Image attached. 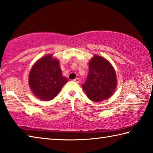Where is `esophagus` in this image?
<instances>
[{
    "label": "esophagus",
    "instance_id": "esophagus-1",
    "mask_svg": "<svg viewBox=\"0 0 153 153\" xmlns=\"http://www.w3.org/2000/svg\"><path fill=\"white\" fill-rule=\"evenodd\" d=\"M74 81L77 82V83H79V82H80V79L79 78H76L75 79H74Z\"/></svg>",
    "mask_w": 153,
    "mask_h": 153
}]
</instances>
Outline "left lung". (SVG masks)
<instances>
[{
    "instance_id": "obj_1",
    "label": "left lung",
    "mask_w": 153,
    "mask_h": 153,
    "mask_svg": "<svg viewBox=\"0 0 153 153\" xmlns=\"http://www.w3.org/2000/svg\"><path fill=\"white\" fill-rule=\"evenodd\" d=\"M89 74L82 85L87 97L95 102L108 100L117 87L116 71L106 58L94 55L89 63Z\"/></svg>"
}]
</instances>
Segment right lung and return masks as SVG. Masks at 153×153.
Returning a JSON list of instances; mask_svg holds the SVG:
<instances>
[{"instance_id": "right-lung-1", "label": "right lung", "mask_w": 153, "mask_h": 153, "mask_svg": "<svg viewBox=\"0 0 153 153\" xmlns=\"http://www.w3.org/2000/svg\"><path fill=\"white\" fill-rule=\"evenodd\" d=\"M68 80L62 76L59 61L48 54L35 63L29 74V85L33 95L47 101L57 96Z\"/></svg>"}]
</instances>
